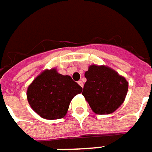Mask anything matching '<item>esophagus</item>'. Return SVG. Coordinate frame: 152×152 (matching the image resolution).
I'll use <instances>...</instances> for the list:
<instances>
[{"label": "esophagus", "instance_id": "obj_1", "mask_svg": "<svg viewBox=\"0 0 152 152\" xmlns=\"http://www.w3.org/2000/svg\"><path fill=\"white\" fill-rule=\"evenodd\" d=\"M78 84L80 85L81 87H83V86H84V85H83V82H82L81 80H79V81H78Z\"/></svg>", "mask_w": 152, "mask_h": 152}]
</instances>
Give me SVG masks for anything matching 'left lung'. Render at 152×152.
<instances>
[{
    "label": "left lung",
    "mask_w": 152,
    "mask_h": 152,
    "mask_svg": "<svg viewBox=\"0 0 152 152\" xmlns=\"http://www.w3.org/2000/svg\"><path fill=\"white\" fill-rule=\"evenodd\" d=\"M85 77L82 95L96 114H111L121 106L128 91L125 77L108 66L96 65L90 66Z\"/></svg>",
    "instance_id": "left-lung-1"
}]
</instances>
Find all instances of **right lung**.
Instances as JSON below:
<instances>
[{
    "mask_svg": "<svg viewBox=\"0 0 152 152\" xmlns=\"http://www.w3.org/2000/svg\"><path fill=\"white\" fill-rule=\"evenodd\" d=\"M82 88L70 76L56 69L45 70L27 88V100L34 111L42 118L56 120L66 115L70 102Z\"/></svg>",
    "mask_w": 152,
    "mask_h": 152,
    "instance_id": "add662e5",
    "label": "right lung"
}]
</instances>
